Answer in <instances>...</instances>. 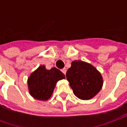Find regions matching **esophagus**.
<instances>
[{"label": "esophagus", "instance_id": "1", "mask_svg": "<svg viewBox=\"0 0 127 127\" xmlns=\"http://www.w3.org/2000/svg\"><path fill=\"white\" fill-rule=\"evenodd\" d=\"M62 72H63V73H64V75L66 74V68H64V69H62Z\"/></svg>", "mask_w": 127, "mask_h": 127}]
</instances>
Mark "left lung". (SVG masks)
I'll return each instance as SVG.
<instances>
[{
	"mask_svg": "<svg viewBox=\"0 0 127 127\" xmlns=\"http://www.w3.org/2000/svg\"><path fill=\"white\" fill-rule=\"evenodd\" d=\"M73 93L82 100H88L98 93L103 86L101 73L91 64L75 61L66 73Z\"/></svg>",
	"mask_w": 127,
	"mask_h": 127,
	"instance_id": "1",
	"label": "left lung"
}]
</instances>
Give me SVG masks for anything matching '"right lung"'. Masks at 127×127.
I'll use <instances>...</instances> for the list:
<instances>
[{"mask_svg": "<svg viewBox=\"0 0 127 127\" xmlns=\"http://www.w3.org/2000/svg\"><path fill=\"white\" fill-rule=\"evenodd\" d=\"M63 79H65V75L59 69L53 67L47 70L44 65L39 66L28 79L29 93L36 99L48 100L52 95L57 82Z\"/></svg>", "mask_w": 127, "mask_h": 127, "instance_id": "add662e5", "label": "right lung"}]
</instances>
